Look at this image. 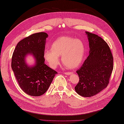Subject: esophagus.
Listing matches in <instances>:
<instances>
[{
	"mask_svg": "<svg viewBox=\"0 0 124 124\" xmlns=\"http://www.w3.org/2000/svg\"><path fill=\"white\" fill-rule=\"evenodd\" d=\"M65 74H66V75H67V76H69V75H71L72 73L71 72H65Z\"/></svg>",
	"mask_w": 124,
	"mask_h": 124,
	"instance_id": "34e87169",
	"label": "esophagus"
}]
</instances>
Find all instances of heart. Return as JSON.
<instances>
[{"label": "heart", "instance_id": "b5f03b06", "mask_svg": "<svg viewBox=\"0 0 124 124\" xmlns=\"http://www.w3.org/2000/svg\"><path fill=\"white\" fill-rule=\"evenodd\" d=\"M83 42L70 37H62L57 39L51 46V50L44 52V58L49 66L54 69L59 64V57L65 66L74 69L81 64L85 54Z\"/></svg>", "mask_w": 124, "mask_h": 124}]
</instances>
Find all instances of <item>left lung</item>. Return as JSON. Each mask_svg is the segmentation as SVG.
<instances>
[{
    "label": "left lung",
    "instance_id": "obj_1",
    "mask_svg": "<svg viewBox=\"0 0 124 124\" xmlns=\"http://www.w3.org/2000/svg\"><path fill=\"white\" fill-rule=\"evenodd\" d=\"M89 42V55L77 71L79 77L74 87L81 96L90 97L107 87L113 69V58L108 45L98 35L86 32Z\"/></svg>",
    "mask_w": 124,
    "mask_h": 124
}]
</instances>
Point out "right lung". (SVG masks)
Instances as JSON below:
<instances>
[{
  "label": "right lung",
  "instance_id": "add662e5",
  "mask_svg": "<svg viewBox=\"0 0 124 124\" xmlns=\"http://www.w3.org/2000/svg\"><path fill=\"white\" fill-rule=\"evenodd\" d=\"M47 37L46 33L39 32L23 39L17 44L12 57V69L21 89L31 96L44 94L58 73L45 64L44 54ZM29 54L35 58L33 66L25 62Z\"/></svg>",
  "mask_w": 124,
  "mask_h": 124
}]
</instances>
